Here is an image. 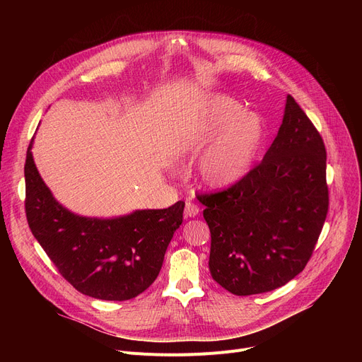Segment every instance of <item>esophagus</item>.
Wrapping results in <instances>:
<instances>
[{
    "instance_id": "34e87169",
    "label": "esophagus",
    "mask_w": 362,
    "mask_h": 362,
    "mask_svg": "<svg viewBox=\"0 0 362 362\" xmlns=\"http://www.w3.org/2000/svg\"><path fill=\"white\" fill-rule=\"evenodd\" d=\"M199 214V206L194 202H186L185 206V217H197Z\"/></svg>"
}]
</instances>
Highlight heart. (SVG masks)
I'll list each match as a JSON object with an SVG mask.
<instances>
[{
  "instance_id": "heart-1",
  "label": "heart",
  "mask_w": 362,
  "mask_h": 362,
  "mask_svg": "<svg viewBox=\"0 0 362 362\" xmlns=\"http://www.w3.org/2000/svg\"><path fill=\"white\" fill-rule=\"evenodd\" d=\"M230 97H214L191 122L185 136L189 149L199 151L211 144L199 161V177L210 187L230 186L240 180L255 158L264 126L255 112Z\"/></svg>"
}]
</instances>
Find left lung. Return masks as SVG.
<instances>
[{
  "label": "left lung",
  "instance_id": "1",
  "mask_svg": "<svg viewBox=\"0 0 362 362\" xmlns=\"http://www.w3.org/2000/svg\"><path fill=\"white\" fill-rule=\"evenodd\" d=\"M326 146L288 95L259 164L227 189L198 195L210 227V272L238 296L274 291L310 261L329 211Z\"/></svg>",
  "mask_w": 362,
  "mask_h": 362
}]
</instances>
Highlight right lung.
<instances>
[{"mask_svg":"<svg viewBox=\"0 0 362 362\" xmlns=\"http://www.w3.org/2000/svg\"><path fill=\"white\" fill-rule=\"evenodd\" d=\"M32 142L25 163L26 218L59 273L76 291L97 299L127 300L146 291L183 221L185 202L117 218L76 216L54 199L37 173Z\"/></svg>","mask_w":362,"mask_h":362,"instance_id":"1","label":"right lung"}]
</instances>
